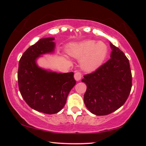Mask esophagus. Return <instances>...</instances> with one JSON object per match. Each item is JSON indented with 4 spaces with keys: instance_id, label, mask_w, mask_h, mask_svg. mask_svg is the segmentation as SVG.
I'll return each instance as SVG.
<instances>
[{
    "instance_id": "esophagus-1",
    "label": "esophagus",
    "mask_w": 146,
    "mask_h": 146,
    "mask_svg": "<svg viewBox=\"0 0 146 146\" xmlns=\"http://www.w3.org/2000/svg\"><path fill=\"white\" fill-rule=\"evenodd\" d=\"M82 77V75L81 72L80 71H77L74 74V78L75 80H77V81H79V80H81Z\"/></svg>"
}]
</instances>
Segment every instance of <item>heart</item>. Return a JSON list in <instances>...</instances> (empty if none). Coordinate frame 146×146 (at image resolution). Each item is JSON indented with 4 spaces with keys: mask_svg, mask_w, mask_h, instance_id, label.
Instances as JSON below:
<instances>
[{
    "mask_svg": "<svg viewBox=\"0 0 146 146\" xmlns=\"http://www.w3.org/2000/svg\"><path fill=\"white\" fill-rule=\"evenodd\" d=\"M68 53L76 58H82L81 66L84 70L93 71L100 67L108 54V46L102 42L83 41L68 46Z\"/></svg>",
    "mask_w": 146,
    "mask_h": 146,
    "instance_id": "1",
    "label": "heart"
}]
</instances>
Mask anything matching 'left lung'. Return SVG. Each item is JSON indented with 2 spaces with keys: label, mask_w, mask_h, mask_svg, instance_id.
Returning <instances> with one entry per match:
<instances>
[{
  "label": "left lung",
  "mask_w": 146,
  "mask_h": 146,
  "mask_svg": "<svg viewBox=\"0 0 146 146\" xmlns=\"http://www.w3.org/2000/svg\"><path fill=\"white\" fill-rule=\"evenodd\" d=\"M112 52L106 62L84 75L86 84L84 100L86 108L96 115L113 113L124 104L132 88L129 60L118 47L110 43Z\"/></svg>",
  "instance_id": "1"
}]
</instances>
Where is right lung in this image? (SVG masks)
<instances>
[{
  "label": "right lung",
  "instance_id": "right-lung-1",
  "mask_svg": "<svg viewBox=\"0 0 146 146\" xmlns=\"http://www.w3.org/2000/svg\"><path fill=\"white\" fill-rule=\"evenodd\" d=\"M53 40L42 38L28 48L20 59L18 71V88L25 102L33 109L49 115L62 109L76 84L73 72H48L36 65L40 55L53 51Z\"/></svg>",
  "mask_w": 146,
  "mask_h": 146
}]
</instances>
